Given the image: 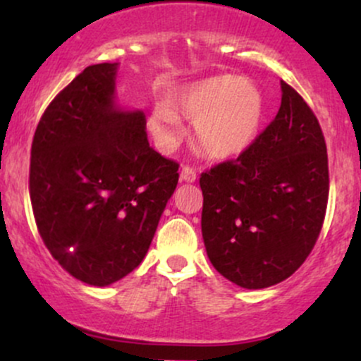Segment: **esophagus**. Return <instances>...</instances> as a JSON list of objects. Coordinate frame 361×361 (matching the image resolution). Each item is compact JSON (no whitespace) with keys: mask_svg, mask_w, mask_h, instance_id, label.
Segmentation results:
<instances>
[{"mask_svg":"<svg viewBox=\"0 0 361 361\" xmlns=\"http://www.w3.org/2000/svg\"><path fill=\"white\" fill-rule=\"evenodd\" d=\"M180 178L183 181H188V183H193V181L197 180V171H195V168H192V166H183Z\"/></svg>","mask_w":361,"mask_h":361,"instance_id":"obj_1","label":"esophagus"}]
</instances>
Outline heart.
I'll return each instance as SVG.
<instances>
[{
    "instance_id": "b5f03b06",
    "label": "heart",
    "mask_w": 361,
    "mask_h": 361,
    "mask_svg": "<svg viewBox=\"0 0 361 361\" xmlns=\"http://www.w3.org/2000/svg\"><path fill=\"white\" fill-rule=\"evenodd\" d=\"M152 105L149 126L163 146L181 135V118L193 123L195 147L210 159L239 156L255 142L264 114L263 94L250 80L214 76L171 90Z\"/></svg>"
}]
</instances>
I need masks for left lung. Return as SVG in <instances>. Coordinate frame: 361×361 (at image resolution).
Segmentation results:
<instances>
[{"label": "left lung", "instance_id": "8db88e82", "mask_svg": "<svg viewBox=\"0 0 361 361\" xmlns=\"http://www.w3.org/2000/svg\"><path fill=\"white\" fill-rule=\"evenodd\" d=\"M200 188L215 270L250 290L293 275L317 241L329 197L324 134L304 98L281 81L270 126L235 159L202 173Z\"/></svg>", "mask_w": 361, "mask_h": 361}]
</instances>
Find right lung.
Here are the masks:
<instances>
[{"instance_id":"add662e5","label":"right lung","mask_w":361,"mask_h":361,"mask_svg":"<svg viewBox=\"0 0 361 361\" xmlns=\"http://www.w3.org/2000/svg\"><path fill=\"white\" fill-rule=\"evenodd\" d=\"M117 64L88 66L49 103L30 152L32 210L52 258L105 287L134 271L178 185L149 146L142 111L114 103Z\"/></svg>"}]
</instances>
